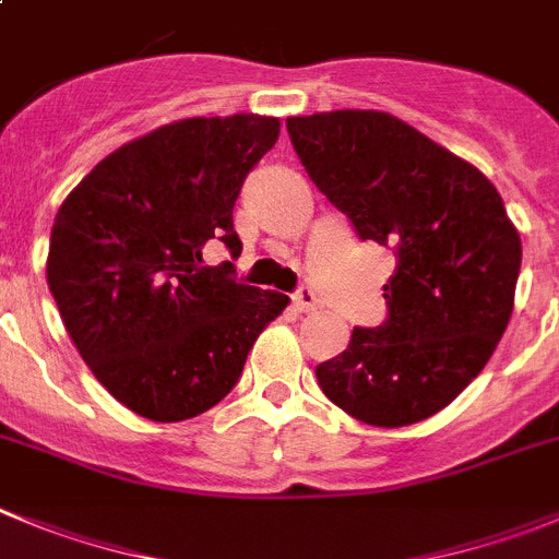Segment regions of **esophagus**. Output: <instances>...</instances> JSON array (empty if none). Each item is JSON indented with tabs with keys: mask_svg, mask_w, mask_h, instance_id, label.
Listing matches in <instances>:
<instances>
[{
	"mask_svg": "<svg viewBox=\"0 0 559 559\" xmlns=\"http://www.w3.org/2000/svg\"><path fill=\"white\" fill-rule=\"evenodd\" d=\"M290 299H294V307H296V310H299V313H310V310H316V307H319V299H316V290L310 288V285H301V288L296 290V294L290 296Z\"/></svg>",
	"mask_w": 559,
	"mask_h": 559,
	"instance_id": "34e87169",
	"label": "esophagus"
}]
</instances>
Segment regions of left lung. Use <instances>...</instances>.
<instances>
[{
	"mask_svg": "<svg viewBox=\"0 0 559 559\" xmlns=\"http://www.w3.org/2000/svg\"><path fill=\"white\" fill-rule=\"evenodd\" d=\"M301 166L360 240L391 246L380 326L316 366L357 421L407 427L452 404L493 355L513 313L521 238L499 191L404 121L335 110L285 121Z\"/></svg>",
	"mask_w": 559,
	"mask_h": 559,
	"instance_id": "obj_1",
	"label": "left lung"
}]
</instances>
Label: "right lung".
I'll list each match as a JSON object with an SVG mask.
<instances>
[{
	"instance_id": "add662e5",
	"label": "right lung",
	"mask_w": 559,
	"mask_h": 559,
	"mask_svg": "<svg viewBox=\"0 0 559 559\" xmlns=\"http://www.w3.org/2000/svg\"><path fill=\"white\" fill-rule=\"evenodd\" d=\"M280 135L254 112L186 119L107 155L58 210L46 280L96 380L132 413L186 421L238 385L288 296L235 283L204 246L240 238L233 207Z\"/></svg>"
}]
</instances>
